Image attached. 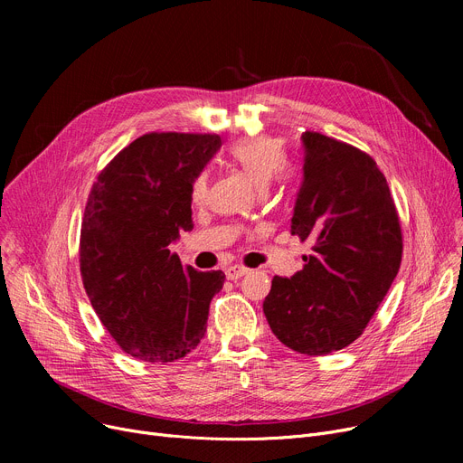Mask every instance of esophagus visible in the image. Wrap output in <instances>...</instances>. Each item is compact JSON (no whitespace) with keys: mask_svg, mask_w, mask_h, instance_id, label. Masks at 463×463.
<instances>
[{"mask_svg":"<svg viewBox=\"0 0 463 463\" xmlns=\"http://www.w3.org/2000/svg\"><path fill=\"white\" fill-rule=\"evenodd\" d=\"M250 272V269H246L244 264H231L229 269L225 270V274H227V278L229 279H238V278H241V276H246Z\"/></svg>","mask_w":463,"mask_h":463,"instance_id":"1","label":"esophagus"}]
</instances>
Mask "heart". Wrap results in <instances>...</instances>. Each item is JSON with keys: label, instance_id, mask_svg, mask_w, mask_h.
I'll list each match as a JSON object with an SVG mask.
<instances>
[{"label": "heart", "instance_id": "heart-1", "mask_svg": "<svg viewBox=\"0 0 463 463\" xmlns=\"http://www.w3.org/2000/svg\"><path fill=\"white\" fill-rule=\"evenodd\" d=\"M231 157L246 170L259 187H266L276 176L285 178V148L283 142L274 137H251L234 142L229 150ZM208 193V175L199 173L193 178L189 194L194 204H201Z\"/></svg>", "mask_w": 463, "mask_h": 463}]
</instances>
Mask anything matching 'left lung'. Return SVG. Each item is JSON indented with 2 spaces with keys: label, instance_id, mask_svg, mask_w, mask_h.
<instances>
[{
  "label": "left lung",
  "instance_id": "left-lung-1",
  "mask_svg": "<svg viewBox=\"0 0 463 463\" xmlns=\"http://www.w3.org/2000/svg\"><path fill=\"white\" fill-rule=\"evenodd\" d=\"M304 182L290 234L311 244L304 269L274 276L262 309L283 345L321 356L368 326L402 264V227L386 178L354 146L306 131Z\"/></svg>",
  "mask_w": 463,
  "mask_h": 463
}]
</instances>
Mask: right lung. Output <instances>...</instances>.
Instances as JSON below:
<instances>
[{
  "label": "right lung",
  "mask_w": 463,
  "mask_h": 463,
  "mask_svg": "<svg viewBox=\"0 0 463 463\" xmlns=\"http://www.w3.org/2000/svg\"><path fill=\"white\" fill-rule=\"evenodd\" d=\"M219 146V135H142L90 191L79 251L82 283L114 342L138 360L176 362L204 337L225 274L184 266L168 246L193 229L189 187Z\"/></svg>",
  "instance_id": "obj_1"
}]
</instances>
